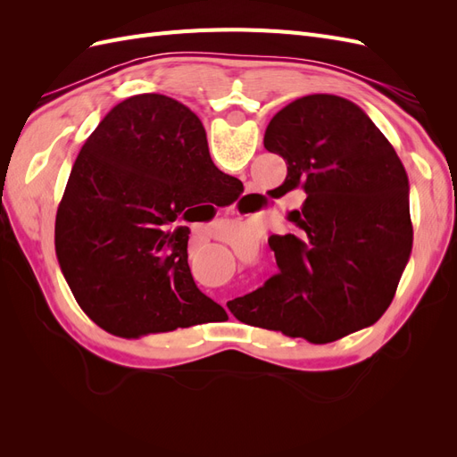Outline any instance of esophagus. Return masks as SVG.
Instances as JSON below:
<instances>
[{
  "instance_id": "esophagus-1",
  "label": "esophagus",
  "mask_w": 457,
  "mask_h": 457,
  "mask_svg": "<svg viewBox=\"0 0 457 457\" xmlns=\"http://www.w3.org/2000/svg\"><path fill=\"white\" fill-rule=\"evenodd\" d=\"M247 195H250V196H255V192H253V190H250V192H247Z\"/></svg>"
}]
</instances>
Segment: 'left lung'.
I'll return each mask as SVG.
<instances>
[{"label": "left lung", "mask_w": 457, "mask_h": 457, "mask_svg": "<svg viewBox=\"0 0 457 457\" xmlns=\"http://www.w3.org/2000/svg\"><path fill=\"white\" fill-rule=\"evenodd\" d=\"M265 148L286 160L280 196L301 187L287 219L295 234L269 240L280 272L232 299L245 324L329 343L376 324L411 252L403 162L364 110L337 95H307L276 114Z\"/></svg>", "instance_id": "left-lung-1"}]
</instances>
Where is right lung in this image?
<instances>
[{
    "mask_svg": "<svg viewBox=\"0 0 457 457\" xmlns=\"http://www.w3.org/2000/svg\"><path fill=\"white\" fill-rule=\"evenodd\" d=\"M237 181L215 168L202 121L183 103L145 93L116 104L81 146L54 223L81 311L126 339L225 316L192 280L188 227L170 225Z\"/></svg>",
    "mask_w": 457,
    "mask_h": 457,
    "instance_id": "add662e5",
    "label": "right lung"
}]
</instances>
